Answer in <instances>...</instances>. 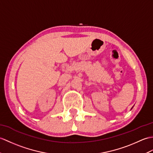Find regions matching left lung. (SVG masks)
<instances>
[{"label": "left lung", "mask_w": 153, "mask_h": 153, "mask_svg": "<svg viewBox=\"0 0 153 153\" xmlns=\"http://www.w3.org/2000/svg\"><path fill=\"white\" fill-rule=\"evenodd\" d=\"M132 108H133V107H132V108H131V109H132Z\"/></svg>", "instance_id": "8db88e82"}]
</instances>
